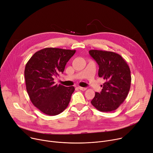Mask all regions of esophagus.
Returning a JSON list of instances; mask_svg holds the SVG:
<instances>
[{"mask_svg": "<svg viewBox=\"0 0 153 153\" xmlns=\"http://www.w3.org/2000/svg\"><path fill=\"white\" fill-rule=\"evenodd\" d=\"M78 88H79V90H82V91H85V90H86V89H87L86 88H83V87H81V86H79Z\"/></svg>", "mask_w": 153, "mask_h": 153, "instance_id": "34e87169", "label": "esophagus"}]
</instances>
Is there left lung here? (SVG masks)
<instances>
[{"label": "left lung", "instance_id": "1", "mask_svg": "<svg viewBox=\"0 0 153 153\" xmlns=\"http://www.w3.org/2000/svg\"><path fill=\"white\" fill-rule=\"evenodd\" d=\"M89 53L99 65V76L105 81L101 92L95 93L91 103L101 112L114 111L123 102L130 91L129 66L120 55L114 52L90 50Z\"/></svg>", "mask_w": 153, "mask_h": 153}]
</instances>
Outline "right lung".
<instances>
[{
  "label": "right lung",
  "instance_id": "right-lung-1",
  "mask_svg": "<svg viewBox=\"0 0 153 153\" xmlns=\"http://www.w3.org/2000/svg\"><path fill=\"white\" fill-rule=\"evenodd\" d=\"M76 50L47 48L36 53L26 63V91L33 104L48 115H56L68 105L74 86L55 84L53 78L64 71Z\"/></svg>",
  "mask_w": 153,
  "mask_h": 153
}]
</instances>
